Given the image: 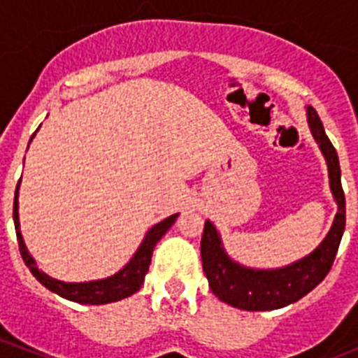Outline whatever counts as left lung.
<instances>
[{"label":"left lung","mask_w":358,"mask_h":358,"mask_svg":"<svg viewBox=\"0 0 358 358\" xmlns=\"http://www.w3.org/2000/svg\"><path fill=\"white\" fill-rule=\"evenodd\" d=\"M306 122L328 166V179L337 204L334 224L317 248L299 260L278 268H255L233 260L224 249L217 227L206 220L201 240L202 268L210 289L220 301L249 312L276 310L296 303L321 283L330 273L344 227H346V199L341 185L339 157L328 140L322 122L314 107H306Z\"/></svg>","instance_id":"left-lung-1"}]
</instances>
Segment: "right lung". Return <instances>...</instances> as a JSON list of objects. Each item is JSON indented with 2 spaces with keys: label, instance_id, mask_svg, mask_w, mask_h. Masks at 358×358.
I'll return each instance as SVG.
<instances>
[{
  "label": "right lung",
  "instance_id": "obj_1",
  "mask_svg": "<svg viewBox=\"0 0 358 358\" xmlns=\"http://www.w3.org/2000/svg\"><path fill=\"white\" fill-rule=\"evenodd\" d=\"M34 136L30 138V141L34 140ZM19 185H21V179H19L14 195V226L15 235H17L21 258H23L27 267L30 268V273L36 276V280L39 281L41 285H44L48 290H52L57 296L69 299V301L80 303V305H106V303L120 301V299H125V297L138 292V290L141 289V285H143L145 276H147L148 273V265H150L152 252H154L156 243L163 238L164 233L173 226V222H176L177 217H179V213H173L170 215V217L164 218V220H161V222L154 224V226L145 233L143 242L140 243V248L136 249V252L132 255L131 260L123 265L118 273L113 274V276L102 278V280L80 281V283L61 281L48 276V274L43 273V271L37 267L34 256L30 255L27 243H24L21 229H19Z\"/></svg>",
  "mask_w": 358,
  "mask_h": 358
}]
</instances>
